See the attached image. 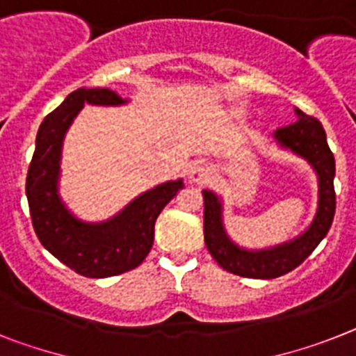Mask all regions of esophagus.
<instances>
[{"label":"esophagus","mask_w":356,"mask_h":356,"mask_svg":"<svg viewBox=\"0 0 356 356\" xmlns=\"http://www.w3.org/2000/svg\"><path fill=\"white\" fill-rule=\"evenodd\" d=\"M190 181L195 184H206L211 181V168L204 161H197L190 168Z\"/></svg>","instance_id":"obj_1"}]
</instances>
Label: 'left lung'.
<instances>
[{
  "label": "left lung",
  "mask_w": 356,
  "mask_h": 356,
  "mask_svg": "<svg viewBox=\"0 0 356 356\" xmlns=\"http://www.w3.org/2000/svg\"><path fill=\"white\" fill-rule=\"evenodd\" d=\"M297 121L273 134L282 148L300 155L312 164L318 177V208L309 228L289 243L268 250L250 252L238 248L222 226V202L213 192L202 190L204 197V243L222 270L248 279H277L302 264L330 232L335 215V157L325 141L321 121L295 108Z\"/></svg>",
  "instance_id": "1"
}]
</instances>
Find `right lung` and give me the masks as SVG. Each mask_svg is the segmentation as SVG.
I'll use <instances>...</instances> for the list:
<instances>
[{
    "instance_id": "right-lung-1",
    "label": "right lung",
    "mask_w": 356,
    "mask_h": 356,
    "mask_svg": "<svg viewBox=\"0 0 356 356\" xmlns=\"http://www.w3.org/2000/svg\"><path fill=\"white\" fill-rule=\"evenodd\" d=\"M127 103L110 88H77L41 122L26 173V199L32 226L56 259L90 279L121 275L141 264L154 244L155 220L184 186L168 181L136 197L112 219L83 222L70 213L58 193L59 161L65 134L85 104Z\"/></svg>"
}]
</instances>
